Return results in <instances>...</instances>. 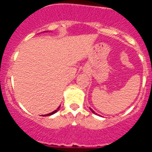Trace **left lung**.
<instances>
[{
  "instance_id": "1",
  "label": "left lung",
  "mask_w": 152,
  "mask_h": 152,
  "mask_svg": "<svg viewBox=\"0 0 152 152\" xmlns=\"http://www.w3.org/2000/svg\"><path fill=\"white\" fill-rule=\"evenodd\" d=\"M91 111H92V112H93V113H94V111L93 110H91Z\"/></svg>"
}]
</instances>
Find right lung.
Returning <instances> with one entry per match:
<instances>
[{
  "mask_svg": "<svg viewBox=\"0 0 152 152\" xmlns=\"http://www.w3.org/2000/svg\"><path fill=\"white\" fill-rule=\"evenodd\" d=\"M59 107H58V108L57 110H55V111H53V112L50 113H49V114H46V115H45V116H51V115H52V114L56 113L58 111V110H59Z\"/></svg>",
  "mask_w": 152,
  "mask_h": 152,
  "instance_id": "1",
  "label": "right lung"
}]
</instances>
